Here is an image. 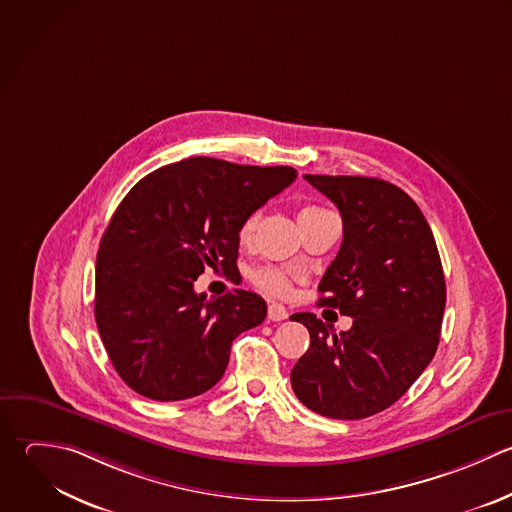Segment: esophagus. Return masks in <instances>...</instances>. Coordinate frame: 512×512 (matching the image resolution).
I'll list each match as a JSON object with an SVG mask.
<instances>
[{"label": "esophagus", "instance_id": "obj_1", "mask_svg": "<svg viewBox=\"0 0 512 512\" xmlns=\"http://www.w3.org/2000/svg\"><path fill=\"white\" fill-rule=\"evenodd\" d=\"M267 317H269V321H283V319L289 317V313H287V309L283 305L271 303L269 309H267Z\"/></svg>", "mask_w": 512, "mask_h": 512}]
</instances>
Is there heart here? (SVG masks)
Returning a JSON list of instances; mask_svg holds the SVG:
<instances>
[{"instance_id": "heart-1", "label": "heart", "mask_w": 512, "mask_h": 512, "mask_svg": "<svg viewBox=\"0 0 512 512\" xmlns=\"http://www.w3.org/2000/svg\"><path fill=\"white\" fill-rule=\"evenodd\" d=\"M327 209L323 207H317V205H307L299 211V217H305V215H317V213H323ZM259 219H261V211H251L239 225V231H237V237L243 245L251 243L255 231H257V225H259ZM251 283L261 289L263 293L267 295H273V297H285L289 291H291V279L289 275L283 271V269H277V267H259L251 273Z\"/></svg>"}]
</instances>
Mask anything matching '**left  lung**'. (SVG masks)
Returning a JSON list of instances; mask_svg holds the SVG:
<instances>
[{
	"label": "left lung",
	"instance_id": "1",
	"mask_svg": "<svg viewBox=\"0 0 512 512\" xmlns=\"http://www.w3.org/2000/svg\"><path fill=\"white\" fill-rule=\"evenodd\" d=\"M343 217V243L319 283V307L353 317L341 335L297 313L311 347L291 371L297 399L329 419L389 409L437 353L447 287L433 231L417 203L375 177L305 175Z\"/></svg>",
	"mask_w": 512,
	"mask_h": 512
}]
</instances>
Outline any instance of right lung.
<instances>
[{
    "label": "right lung",
    "mask_w": 512,
    "mask_h": 512,
    "mask_svg": "<svg viewBox=\"0 0 512 512\" xmlns=\"http://www.w3.org/2000/svg\"><path fill=\"white\" fill-rule=\"evenodd\" d=\"M297 177L293 167L189 157L145 175L97 251L95 323L117 375L153 401H183L223 377L237 335L263 323L243 289L195 293L205 267L237 271L239 225Z\"/></svg>",
    "instance_id": "add662e5"
}]
</instances>
